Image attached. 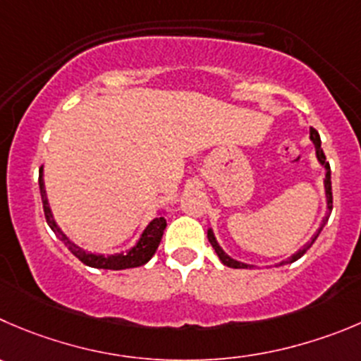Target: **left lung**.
I'll list each match as a JSON object with an SVG mask.
<instances>
[{
  "label": "left lung",
  "mask_w": 361,
  "mask_h": 361,
  "mask_svg": "<svg viewBox=\"0 0 361 361\" xmlns=\"http://www.w3.org/2000/svg\"><path fill=\"white\" fill-rule=\"evenodd\" d=\"M310 142L314 143V147H315V156H317L319 164H321V166L324 168V195H326V209H328V211H326V216H324V218H322V223H321V225H319L317 232H315V234L312 235L310 241H308L307 245L303 246V248L298 250L296 253H293V255H290L287 260H281L280 264H293V262H296L298 259H301V257H303L305 253L308 252V248H310V246L314 245V241H315V239H317V235L321 234V230L324 228V225H326V223H328V218H329V214H331V209H333V197H331V170H329V163H328V161H326L324 152H322L321 136H319V133L315 131V129H310ZM207 238H209V243H211V245H212V248H214V252L218 253L219 260H221V262L225 264V266L234 267V269H248V267H255V266H253V264L241 262V260L234 259V257H230L228 253H226L225 250H223L221 246H219L218 239H216V235H214V232H212L211 226H209V228H207Z\"/></svg>",
  "instance_id": "obj_1"
}]
</instances>
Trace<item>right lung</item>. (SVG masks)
I'll return each instance as SVG.
<instances>
[{
  "label": "right lung",
  "instance_id": "1",
  "mask_svg": "<svg viewBox=\"0 0 361 361\" xmlns=\"http://www.w3.org/2000/svg\"><path fill=\"white\" fill-rule=\"evenodd\" d=\"M39 188H40V197H42V207H44V216H46L47 225L51 226L56 238L71 250L72 255H75L78 259L81 260L87 266L95 267V269H113V271H120V269H131V267H140L143 264L149 262L150 259L156 253L157 246H159L161 238L164 234V228H166V219H164V214L166 211H161L157 214V218H154L149 225L143 228V232L140 234L138 241L131 246L126 252L120 253H111V255H102V253H92L83 250L81 246L75 245L72 239L67 238L63 230L56 225V221L53 219V214H51V209L47 205V198H46V190H44V166L40 168L39 171Z\"/></svg>",
  "mask_w": 361,
  "mask_h": 361
}]
</instances>
